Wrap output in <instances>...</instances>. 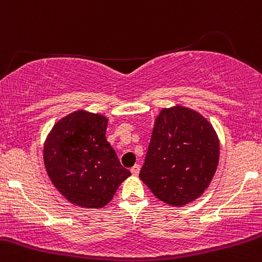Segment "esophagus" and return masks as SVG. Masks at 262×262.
Masks as SVG:
<instances>
[{
    "mask_svg": "<svg viewBox=\"0 0 262 262\" xmlns=\"http://www.w3.org/2000/svg\"><path fill=\"white\" fill-rule=\"evenodd\" d=\"M139 172H140V165H135V166H132L131 168V174L134 175V177H137V175H139Z\"/></svg>",
    "mask_w": 262,
    "mask_h": 262,
    "instance_id": "34e87169",
    "label": "esophagus"
}]
</instances>
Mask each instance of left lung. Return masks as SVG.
Listing matches in <instances>:
<instances>
[{"label":"left lung","instance_id":"obj_1","mask_svg":"<svg viewBox=\"0 0 262 262\" xmlns=\"http://www.w3.org/2000/svg\"><path fill=\"white\" fill-rule=\"evenodd\" d=\"M220 161L212 123L189 107L175 104L156 116L140 179L164 203L183 207L209 187Z\"/></svg>","mask_w":262,"mask_h":262}]
</instances>
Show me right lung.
<instances>
[{
	"label": "right lung",
	"mask_w": 262,
	"mask_h": 262,
	"mask_svg": "<svg viewBox=\"0 0 262 262\" xmlns=\"http://www.w3.org/2000/svg\"><path fill=\"white\" fill-rule=\"evenodd\" d=\"M108 118L78 110L53 126L44 142V165L59 193L80 208H102L131 175L106 139Z\"/></svg>",
	"instance_id": "1"
}]
</instances>
